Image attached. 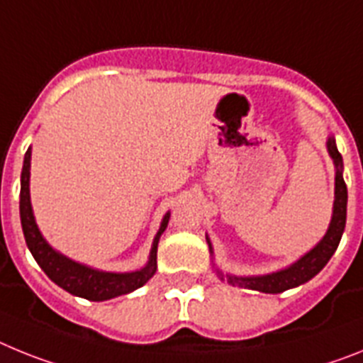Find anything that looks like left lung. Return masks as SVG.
<instances>
[{"instance_id": "1", "label": "left lung", "mask_w": 363, "mask_h": 363, "mask_svg": "<svg viewBox=\"0 0 363 363\" xmlns=\"http://www.w3.org/2000/svg\"><path fill=\"white\" fill-rule=\"evenodd\" d=\"M327 151H329L330 159L334 162V168H336V177H334V206H333V219H330L329 230L327 234L323 235L320 242L311 252H307L305 256L299 257L298 261L286 267L283 270H277L272 274H264V276H247L239 277L232 276V274H223L217 269V274L223 281H228L230 285L234 286H245V289H250V291H259L264 294H279V292H285L289 289H294V286L303 285L308 279H313L318 272H320L329 259L333 257V254L336 252L340 245V239H342L343 230H345V219H347V186L343 181V160L340 155L338 147H336V140L334 137L327 138ZM206 242L210 247V254H213L212 242L206 235Z\"/></svg>"}]
</instances>
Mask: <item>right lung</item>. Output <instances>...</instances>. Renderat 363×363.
Returning <instances> with one entry per match:
<instances>
[{
    "label": "right lung",
    "mask_w": 363,
    "mask_h": 363,
    "mask_svg": "<svg viewBox=\"0 0 363 363\" xmlns=\"http://www.w3.org/2000/svg\"><path fill=\"white\" fill-rule=\"evenodd\" d=\"M30 147L25 153L23 169H21V191H20V217L21 228H23L25 241L29 247L30 254L36 263L42 267L43 272L52 279L58 286H62L69 294L86 298L89 301H106V299L116 298V296L129 294L137 291L150 281L157 270V247L162 232L168 226L169 212L162 217L160 228L157 232L153 245H151L150 257L144 269L135 272H104V270L93 269L87 264L77 263L69 259L64 254L56 252L49 242L43 239L42 232L38 228L34 219L33 206H30Z\"/></svg>",
    "instance_id": "1"
}]
</instances>
